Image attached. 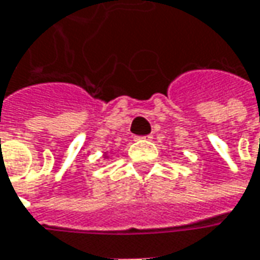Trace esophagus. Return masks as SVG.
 Instances as JSON below:
<instances>
[{
	"instance_id": "esophagus-1",
	"label": "esophagus",
	"mask_w": 260,
	"mask_h": 260,
	"mask_svg": "<svg viewBox=\"0 0 260 260\" xmlns=\"http://www.w3.org/2000/svg\"><path fill=\"white\" fill-rule=\"evenodd\" d=\"M137 139H142V141H151L152 137L151 135H147V137H137Z\"/></svg>"
}]
</instances>
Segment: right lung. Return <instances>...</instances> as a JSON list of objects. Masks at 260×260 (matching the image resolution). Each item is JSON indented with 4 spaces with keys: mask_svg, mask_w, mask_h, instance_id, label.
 <instances>
[{
    "mask_svg": "<svg viewBox=\"0 0 260 260\" xmlns=\"http://www.w3.org/2000/svg\"><path fill=\"white\" fill-rule=\"evenodd\" d=\"M102 157L105 158V159H108V158H109V152H103Z\"/></svg>",
    "mask_w": 260,
    "mask_h": 260,
    "instance_id": "add662e5",
    "label": "right lung"
}]
</instances>
